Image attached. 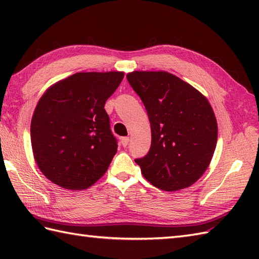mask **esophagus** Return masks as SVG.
<instances>
[{
  "mask_svg": "<svg viewBox=\"0 0 259 259\" xmlns=\"http://www.w3.org/2000/svg\"><path fill=\"white\" fill-rule=\"evenodd\" d=\"M129 144V138L128 137H123V138H121V145H122L123 147H126Z\"/></svg>",
  "mask_w": 259,
  "mask_h": 259,
  "instance_id": "esophagus-1",
  "label": "esophagus"
}]
</instances>
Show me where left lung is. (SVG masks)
I'll return each mask as SVG.
<instances>
[{"label": "left lung", "mask_w": 259, "mask_h": 259, "mask_svg": "<svg viewBox=\"0 0 259 259\" xmlns=\"http://www.w3.org/2000/svg\"><path fill=\"white\" fill-rule=\"evenodd\" d=\"M130 85L144 102L151 126L148 155L136 159L144 177L157 188H188L210 164L218 126L207 98L166 71H134Z\"/></svg>", "instance_id": "8db88e82"}]
</instances>
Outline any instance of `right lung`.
<instances>
[{
  "mask_svg": "<svg viewBox=\"0 0 259 259\" xmlns=\"http://www.w3.org/2000/svg\"><path fill=\"white\" fill-rule=\"evenodd\" d=\"M122 71L79 72L49 87L31 120L34 160L46 177L69 190L89 188L117 152L104 110Z\"/></svg>",
  "mask_w": 259,
  "mask_h": 259,
  "instance_id": "right-lung-1",
  "label": "right lung"
}]
</instances>
